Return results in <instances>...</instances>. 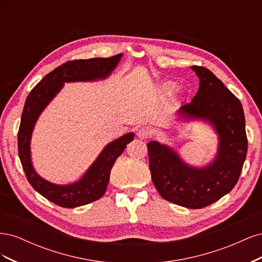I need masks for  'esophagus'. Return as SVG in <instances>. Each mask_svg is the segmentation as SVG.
Wrapping results in <instances>:
<instances>
[{"label":"esophagus","instance_id":"34e87169","mask_svg":"<svg viewBox=\"0 0 262 262\" xmlns=\"http://www.w3.org/2000/svg\"><path fill=\"white\" fill-rule=\"evenodd\" d=\"M150 136H152V130H150L148 126H142L138 131V138L141 140H146Z\"/></svg>","mask_w":262,"mask_h":262}]
</instances>
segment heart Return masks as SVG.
Segmentation results:
<instances>
[{
    "mask_svg": "<svg viewBox=\"0 0 262 262\" xmlns=\"http://www.w3.org/2000/svg\"><path fill=\"white\" fill-rule=\"evenodd\" d=\"M176 89H177V85H176L175 83H171V82H167V83H165V84L163 85V90H164L166 93H168V94L172 93Z\"/></svg>",
    "mask_w": 262,
    "mask_h": 262,
    "instance_id": "1",
    "label": "heart"
}]
</instances>
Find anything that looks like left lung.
I'll return each instance as SVG.
<instances>
[{
    "label": "left lung",
    "instance_id": "8db88e82",
    "mask_svg": "<svg viewBox=\"0 0 262 262\" xmlns=\"http://www.w3.org/2000/svg\"><path fill=\"white\" fill-rule=\"evenodd\" d=\"M199 91L177 112L181 122L208 124L217 137L216 153L203 166L187 163L168 144L147 143L152 181L162 198L187 209H201L224 196L238 181L247 154L245 115L238 98L202 67H191Z\"/></svg>",
    "mask_w": 262,
    "mask_h": 262
}]
</instances>
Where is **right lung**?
Here are the masks:
<instances>
[{
    "label": "right lung",
    "mask_w": 262,
    "mask_h": 262,
    "mask_svg": "<svg viewBox=\"0 0 262 262\" xmlns=\"http://www.w3.org/2000/svg\"><path fill=\"white\" fill-rule=\"evenodd\" d=\"M122 53L112 58L75 60L54 69L47 74L28 95L24 106L18 131V156L27 180L38 193L62 208H76L96 201L105 194L110 171L126 144L136 133L129 132L109 142L101 149L81 178L66 185H58L42 178L36 171L31 158V137L39 117L64 87V83L97 82L106 80L122 59Z\"/></svg>",
    "instance_id": "obj_1"
}]
</instances>
